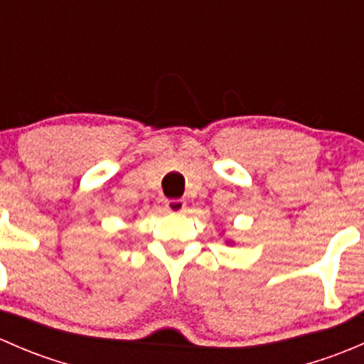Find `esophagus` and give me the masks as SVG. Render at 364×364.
Here are the masks:
<instances>
[{
	"label": "esophagus",
	"instance_id": "obj_1",
	"mask_svg": "<svg viewBox=\"0 0 364 364\" xmlns=\"http://www.w3.org/2000/svg\"><path fill=\"white\" fill-rule=\"evenodd\" d=\"M165 209H167L168 213H183L186 209V203L183 199L165 200Z\"/></svg>",
	"mask_w": 364,
	"mask_h": 364
}]
</instances>
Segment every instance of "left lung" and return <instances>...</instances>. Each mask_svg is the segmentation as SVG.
I'll return each mask as SVG.
<instances>
[{"mask_svg": "<svg viewBox=\"0 0 364 364\" xmlns=\"http://www.w3.org/2000/svg\"><path fill=\"white\" fill-rule=\"evenodd\" d=\"M225 243H227V245H234V241H232V240H227Z\"/></svg>", "mask_w": 364, "mask_h": 364, "instance_id": "8db88e82", "label": "left lung"}]
</instances>
